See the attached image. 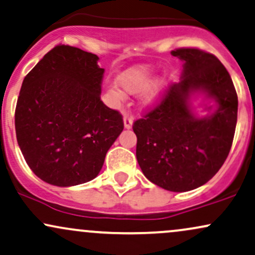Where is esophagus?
<instances>
[{"label":"esophagus","mask_w":255,"mask_h":255,"mask_svg":"<svg viewBox=\"0 0 255 255\" xmlns=\"http://www.w3.org/2000/svg\"><path fill=\"white\" fill-rule=\"evenodd\" d=\"M124 127L125 128H132V123H133V118L132 116L128 115V113H125L124 115Z\"/></svg>","instance_id":"34e87169"}]
</instances>
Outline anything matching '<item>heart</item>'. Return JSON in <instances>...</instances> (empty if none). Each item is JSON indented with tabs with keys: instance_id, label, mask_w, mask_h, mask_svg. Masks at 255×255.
Listing matches in <instances>:
<instances>
[{
	"instance_id": "obj_1",
	"label": "heart",
	"mask_w": 255,
	"mask_h": 255,
	"mask_svg": "<svg viewBox=\"0 0 255 255\" xmlns=\"http://www.w3.org/2000/svg\"><path fill=\"white\" fill-rule=\"evenodd\" d=\"M155 70L149 65H136L128 70L123 71L118 76V86H112L110 88V95L116 101H122L124 99V93L138 94L143 93V104L146 106H156L164 98L167 88H168V80L166 77H160L154 81Z\"/></svg>"
}]
</instances>
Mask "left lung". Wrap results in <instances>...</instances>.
I'll return each mask as SVG.
<instances>
[{"instance_id":"obj_1","label":"left lung","mask_w":255,"mask_h":255,"mask_svg":"<svg viewBox=\"0 0 255 255\" xmlns=\"http://www.w3.org/2000/svg\"><path fill=\"white\" fill-rule=\"evenodd\" d=\"M170 53L184 62L181 81L173 83L132 128L145 178L167 191L186 192L206 184L228 156L238 122V94L229 73L212 53L193 47ZM194 92L215 101L211 115H194Z\"/></svg>"}]
</instances>
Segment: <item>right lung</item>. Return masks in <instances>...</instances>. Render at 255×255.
<instances>
[{"instance_id":"right-lung-1","label":"right lung","mask_w":255,"mask_h":255,"mask_svg":"<svg viewBox=\"0 0 255 255\" xmlns=\"http://www.w3.org/2000/svg\"><path fill=\"white\" fill-rule=\"evenodd\" d=\"M94 53L57 45L26 75L15 109L21 152L38 178L69 187L99 174L124 128L100 99L104 69Z\"/></svg>"}]
</instances>
